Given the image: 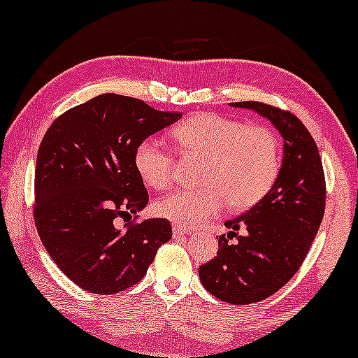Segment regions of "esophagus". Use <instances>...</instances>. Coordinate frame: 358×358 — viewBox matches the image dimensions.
<instances>
[{
    "mask_svg": "<svg viewBox=\"0 0 358 358\" xmlns=\"http://www.w3.org/2000/svg\"><path fill=\"white\" fill-rule=\"evenodd\" d=\"M189 233H190V229L182 227V224H174V227H173V234L176 238L185 236V234H189Z\"/></svg>",
    "mask_w": 358,
    "mask_h": 358,
    "instance_id": "1",
    "label": "esophagus"
}]
</instances>
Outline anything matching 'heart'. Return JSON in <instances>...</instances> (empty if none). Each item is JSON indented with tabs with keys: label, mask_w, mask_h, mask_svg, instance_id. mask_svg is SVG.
Segmentation results:
<instances>
[{
	"label": "heart",
	"mask_w": 358,
	"mask_h": 358,
	"mask_svg": "<svg viewBox=\"0 0 358 358\" xmlns=\"http://www.w3.org/2000/svg\"><path fill=\"white\" fill-rule=\"evenodd\" d=\"M184 153L205 161L199 189L176 190L155 203L159 217L179 224H199L213 217L223 203L236 212L257 205L280 173V145L272 129L246 125L218 114H199L171 130ZM135 168L153 189H166L174 178V156L156 138L135 148Z\"/></svg>",
	"instance_id": "heart-1"
}]
</instances>
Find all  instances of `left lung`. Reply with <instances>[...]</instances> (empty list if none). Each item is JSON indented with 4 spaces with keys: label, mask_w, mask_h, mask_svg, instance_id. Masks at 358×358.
Listing matches in <instances>:
<instances>
[{
    "label": "left lung",
    "mask_w": 358,
    "mask_h": 358,
    "mask_svg": "<svg viewBox=\"0 0 358 358\" xmlns=\"http://www.w3.org/2000/svg\"><path fill=\"white\" fill-rule=\"evenodd\" d=\"M256 110L283 136L280 173L266 197L218 238V252L199 267L205 290L231 305L266 300L301 267L326 207V179L316 141L290 110L257 101L231 102ZM241 231L243 234L238 235Z\"/></svg>",
    "instance_id": "8db88e82"
}]
</instances>
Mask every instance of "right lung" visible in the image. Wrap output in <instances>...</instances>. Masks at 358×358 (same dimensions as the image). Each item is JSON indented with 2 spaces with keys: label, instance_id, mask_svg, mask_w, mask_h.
<instances>
[{
  "label": "right lung",
  "instance_id": "right-lung-1",
  "mask_svg": "<svg viewBox=\"0 0 358 358\" xmlns=\"http://www.w3.org/2000/svg\"><path fill=\"white\" fill-rule=\"evenodd\" d=\"M180 117L136 97L101 94L48 127L37 153L34 220L53 262L83 290L112 295L135 285L173 238L168 220L135 222L150 197L134 155ZM119 217L129 222L124 230L115 227Z\"/></svg>",
  "mask_w": 358,
  "mask_h": 358
}]
</instances>
